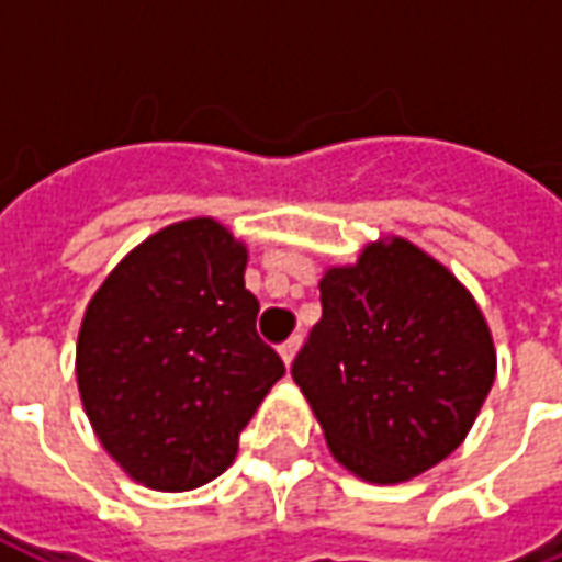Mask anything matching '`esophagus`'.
<instances>
[{"label": "esophagus", "instance_id": "34e87169", "mask_svg": "<svg viewBox=\"0 0 562 562\" xmlns=\"http://www.w3.org/2000/svg\"><path fill=\"white\" fill-rule=\"evenodd\" d=\"M297 349H301V334H294V337H289V340L282 342L280 346V355L285 364H292L294 355H297Z\"/></svg>", "mask_w": 562, "mask_h": 562}]
</instances>
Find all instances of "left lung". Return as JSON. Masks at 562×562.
I'll list each match as a JSON object with an SVG mask.
<instances>
[{
  "label": "left lung",
  "mask_w": 562,
  "mask_h": 562,
  "mask_svg": "<svg viewBox=\"0 0 562 562\" xmlns=\"http://www.w3.org/2000/svg\"><path fill=\"white\" fill-rule=\"evenodd\" d=\"M322 318L292 364L334 458L406 482L470 434L494 385L484 316L442 265L394 237L322 280Z\"/></svg>",
  "instance_id": "1"
}]
</instances>
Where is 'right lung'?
Segmentation results:
<instances>
[{
  "instance_id": "obj_1",
  "label": "right lung",
  "mask_w": 562,
  "mask_h": 562,
  "mask_svg": "<svg viewBox=\"0 0 562 562\" xmlns=\"http://www.w3.org/2000/svg\"><path fill=\"white\" fill-rule=\"evenodd\" d=\"M246 249L213 220L161 228L87 306L78 385L108 454L153 491H192L232 467L249 418L285 373L258 337Z\"/></svg>"
}]
</instances>
